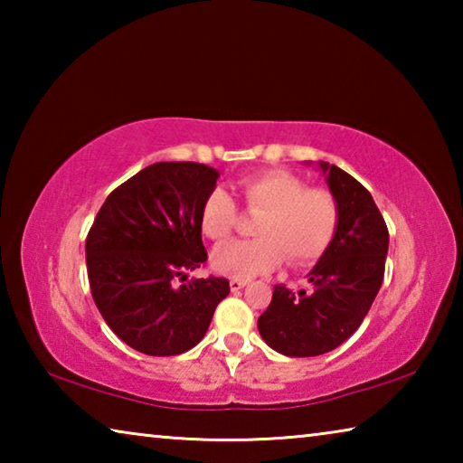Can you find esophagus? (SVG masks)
<instances>
[{"instance_id":"esophagus-1","label":"esophagus","mask_w":463,"mask_h":463,"mask_svg":"<svg viewBox=\"0 0 463 463\" xmlns=\"http://www.w3.org/2000/svg\"><path fill=\"white\" fill-rule=\"evenodd\" d=\"M249 284V281L247 279H239V278H232L231 279V289H232V292H239V289H242V288H245Z\"/></svg>"}]
</instances>
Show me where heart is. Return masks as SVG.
Here are the masks:
<instances>
[{"label": "heart", "mask_w": 463, "mask_h": 463, "mask_svg": "<svg viewBox=\"0 0 463 463\" xmlns=\"http://www.w3.org/2000/svg\"><path fill=\"white\" fill-rule=\"evenodd\" d=\"M249 210L263 213L253 241H232L214 249L213 268L221 276L249 279L276 269L284 255L294 268L317 263L333 245L341 210L335 195L315 190L289 171H265L241 179ZM237 224V202L214 187L200 206V229L213 241L229 239Z\"/></svg>", "instance_id": "heart-1"}]
</instances>
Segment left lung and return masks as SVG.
Here are the masks:
<instances>
[{
    "instance_id": "8db88e82",
    "label": "left lung",
    "mask_w": 463,
    "mask_h": 463,
    "mask_svg": "<svg viewBox=\"0 0 463 463\" xmlns=\"http://www.w3.org/2000/svg\"><path fill=\"white\" fill-rule=\"evenodd\" d=\"M318 167L339 202V231L308 273L310 288L296 294L273 286L257 320L263 341L288 357L328 354L357 331L380 292L388 255V229L372 194L336 165Z\"/></svg>"
}]
</instances>
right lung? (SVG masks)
<instances>
[{
    "mask_svg": "<svg viewBox=\"0 0 463 463\" xmlns=\"http://www.w3.org/2000/svg\"><path fill=\"white\" fill-rule=\"evenodd\" d=\"M218 171L161 161L108 195L85 241L93 302L108 326L145 355H179L206 335L229 279L200 278L175 288L208 260L200 206Z\"/></svg>",
    "mask_w": 463,
    "mask_h": 463,
    "instance_id": "right-lung-1",
    "label": "right lung"
}]
</instances>
